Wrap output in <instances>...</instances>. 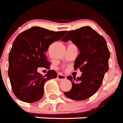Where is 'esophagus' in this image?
<instances>
[{
  "mask_svg": "<svg viewBox=\"0 0 123 123\" xmlns=\"http://www.w3.org/2000/svg\"><path fill=\"white\" fill-rule=\"evenodd\" d=\"M57 78L59 80H64L66 79V76L65 75H63L62 74H58L57 76Z\"/></svg>",
  "mask_w": 123,
  "mask_h": 123,
  "instance_id": "34e87169",
  "label": "esophagus"
}]
</instances>
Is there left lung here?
<instances>
[{"mask_svg":"<svg viewBox=\"0 0 123 123\" xmlns=\"http://www.w3.org/2000/svg\"><path fill=\"white\" fill-rule=\"evenodd\" d=\"M69 40L80 50L74 67L82 73L76 78L74 76H67L72 83V88L64 95L74 100H86L93 96L102 84L109 69L110 51L105 39L88 26L69 31L62 41Z\"/></svg>","mask_w":123,"mask_h":123,"instance_id":"left-lung-1","label":"left lung"}]
</instances>
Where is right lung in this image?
Returning a JSON list of instances; mask_svg holds the SVG:
<instances>
[{
    "instance_id": "add662e5",
    "label": "right lung",
    "mask_w": 123,
    "mask_h": 123,
    "mask_svg": "<svg viewBox=\"0 0 123 123\" xmlns=\"http://www.w3.org/2000/svg\"><path fill=\"white\" fill-rule=\"evenodd\" d=\"M67 32L34 26L17 36L9 53L8 76L13 92L19 100L32 103L43 97L44 84L56 78L57 73L49 70L43 76L37 68L49 69L50 63L45 52L51 43L60 40Z\"/></svg>"
}]
</instances>
